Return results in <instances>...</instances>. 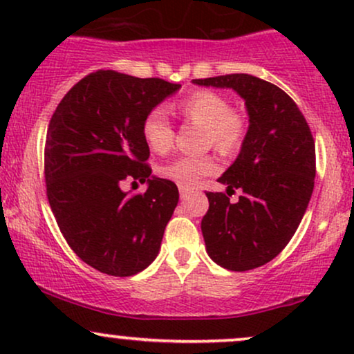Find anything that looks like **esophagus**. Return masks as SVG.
I'll return each instance as SVG.
<instances>
[{"label": "esophagus", "mask_w": 354, "mask_h": 354, "mask_svg": "<svg viewBox=\"0 0 354 354\" xmlns=\"http://www.w3.org/2000/svg\"><path fill=\"white\" fill-rule=\"evenodd\" d=\"M178 189H180V196H181V198H186V196H188V194L191 193L189 186H183V185H180V186H178Z\"/></svg>", "instance_id": "obj_1"}]
</instances>
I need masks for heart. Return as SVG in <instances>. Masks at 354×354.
<instances>
[{
    "instance_id": "heart-1",
    "label": "heart",
    "mask_w": 354,
    "mask_h": 354,
    "mask_svg": "<svg viewBox=\"0 0 354 354\" xmlns=\"http://www.w3.org/2000/svg\"><path fill=\"white\" fill-rule=\"evenodd\" d=\"M180 111L188 120L208 129V140L223 153H231L239 148L245 138L246 128L243 120L234 115L228 100L213 91H194L178 104ZM143 138L148 148L154 153L165 154L171 149L174 131L163 109H153L143 121ZM218 171V163L206 156H181L161 166L160 173L166 180L178 185H194L203 176Z\"/></svg>"
}]
</instances>
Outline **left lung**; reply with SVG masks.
Listing matches in <instances>:
<instances>
[{"instance_id":"1","label":"left lung","mask_w":354,"mask_h":354,"mask_svg":"<svg viewBox=\"0 0 354 354\" xmlns=\"http://www.w3.org/2000/svg\"><path fill=\"white\" fill-rule=\"evenodd\" d=\"M193 83L231 88L245 100L250 124L241 151L218 178L228 194L206 193L201 231L216 265L254 270L281 253L301 223L315 188V140L295 101L273 83L245 73ZM234 189L243 196L230 203Z\"/></svg>"}]
</instances>
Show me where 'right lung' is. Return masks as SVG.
<instances>
[{
    "instance_id": "1",
    "label": "right lung",
    "mask_w": 354,
    "mask_h": 354,
    "mask_svg": "<svg viewBox=\"0 0 354 354\" xmlns=\"http://www.w3.org/2000/svg\"><path fill=\"white\" fill-rule=\"evenodd\" d=\"M181 84L111 70L91 73L53 113L44 146L46 194L61 233L86 265L133 276L154 261L180 193L151 176L143 121ZM149 183L143 195L120 189Z\"/></svg>"
}]
</instances>
